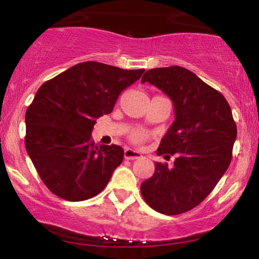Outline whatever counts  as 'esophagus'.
Masks as SVG:
<instances>
[{"instance_id":"34e87169","label":"esophagus","mask_w":259,"mask_h":259,"mask_svg":"<svg viewBox=\"0 0 259 259\" xmlns=\"http://www.w3.org/2000/svg\"><path fill=\"white\" fill-rule=\"evenodd\" d=\"M140 157H142V154L138 151H136V150H132V149L124 150V158L126 159H137Z\"/></svg>"}]
</instances>
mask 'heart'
<instances>
[{"instance_id": "b5f03b06", "label": "heart", "mask_w": 259, "mask_h": 259, "mask_svg": "<svg viewBox=\"0 0 259 259\" xmlns=\"http://www.w3.org/2000/svg\"><path fill=\"white\" fill-rule=\"evenodd\" d=\"M148 137H149V133L146 132V131L138 128V130H135L132 133H131L130 139L131 142L135 143V144H142V143H144L145 140L148 139Z\"/></svg>"}]
</instances>
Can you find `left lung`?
I'll use <instances>...</instances> for the list:
<instances>
[{"instance_id":"1","label":"left lung","mask_w":259,"mask_h":259,"mask_svg":"<svg viewBox=\"0 0 259 259\" xmlns=\"http://www.w3.org/2000/svg\"><path fill=\"white\" fill-rule=\"evenodd\" d=\"M150 82L173 101L175 120L162 138L157 155L175 156L173 168L155 163V173L140 185L149 206L179 215L199 205L232 161L237 124L221 92L180 66L146 71Z\"/></svg>"}]
</instances>
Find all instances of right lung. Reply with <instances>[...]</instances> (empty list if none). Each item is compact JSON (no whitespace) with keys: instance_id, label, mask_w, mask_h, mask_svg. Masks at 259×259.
<instances>
[{"instance_id":"obj_1","label":"right lung","mask_w":259,"mask_h":259,"mask_svg":"<svg viewBox=\"0 0 259 259\" xmlns=\"http://www.w3.org/2000/svg\"><path fill=\"white\" fill-rule=\"evenodd\" d=\"M143 73L88 61L38 89L25 115V146L41 181L57 197L69 202L90 199L109 183L122 162L123 149L96 145L92 128Z\"/></svg>"}]
</instances>
